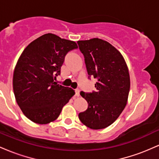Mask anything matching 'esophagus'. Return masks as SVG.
Segmentation results:
<instances>
[{
    "label": "esophagus",
    "instance_id": "1",
    "mask_svg": "<svg viewBox=\"0 0 159 159\" xmlns=\"http://www.w3.org/2000/svg\"><path fill=\"white\" fill-rule=\"evenodd\" d=\"M80 96V91L79 90H75V96H77V97H78V96Z\"/></svg>",
    "mask_w": 159,
    "mask_h": 159
}]
</instances>
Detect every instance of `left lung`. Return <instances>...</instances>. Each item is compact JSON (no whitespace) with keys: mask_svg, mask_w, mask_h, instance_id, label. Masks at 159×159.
<instances>
[{"mask_svg":"<svg viewBox=\"0 0 159 159\" xmlns=\"http://www.w3.org/2000/svg\"><path fill=\"white\" fill-rule=\"evenodd\" d=\"M84 56L87 73L96 78V92L80 93L88 107L78 117L92 129L111 125L123 112L130 90L129 69L121 53L105 40L93 38L78 41Z\"/></svg>","mask_w":159,"mask_h":159,"instance_id":"obj_1","label":"left lung"}]
</instances>
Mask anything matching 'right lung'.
Segmentation results:
<instances>
[{"label": "right lung", "instance_id": "obj_1", "mask_svg": "<svg viewBox=\"0 0 159 159\" xmlns=\"http://www.w3.org/2000/svg\"><path fill=\"white\" fill-rule=\"evenodd\" d=\"M77 48L75 42L46 34L31 42L19 57L12 78L14 94L23 114L34 123L54 121L75 95L72 88L54 79L61 74L66 54Z\"/></svg>", "mask_w": 159, "mask_h": 159}]
</instances>
